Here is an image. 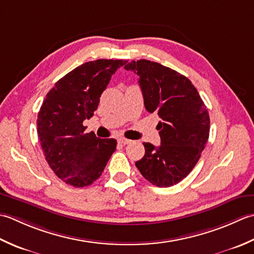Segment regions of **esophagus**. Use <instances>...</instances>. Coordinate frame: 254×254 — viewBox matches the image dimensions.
Listing matches in <instances>:
<instances>
[{
  "instance_id": "esophagus-1",
  "label": "esophagus",
  "mask_w": 254,
  "mask_h": 254,
  "mask_svg": "<svg viewBox=\"0 0 254 254\" xmlns=\"http://www.w3.org/2000/svg\"><path fill=\"white\" fill-rule=\"evenodd\" d=\"M118 141H120V143L122 144H128L131 142V140H129V139H126V138H120L118 139Z\"/></svg>"
}]
</instances>
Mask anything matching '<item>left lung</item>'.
Here are the masks:
<instances>
[{"label":"left lung","instance_id":"8db88e82","mask_svg":"<svg viewBox=\"0 0 254 254\" xmlns=\"http://www.w3.org/2000/svg\"><path fill=\"white\" fill-rule=\"evenodd\" d=\"M125 69L139 75L146 110L161 118V144L143 142L146 152L136 167L158 188L178 184L194 169L208 140V111L192 82L175 70L146 59L132 60Z\"/></svg>","mask_w":254,"mask_h":254}]
</instances>
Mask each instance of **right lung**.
Instances as JSON below:
<instances>
[{
    "label": "right lung",
    "mask_w": 254,
    "mask_h": 254,
    "mask_svg": "<svg viewBox=\"0 0 254 254\" xmlns=\"http://www.w3.org/2000/svg\"><path fill=\"white\" fill-rule=\"evenodd\" d=\"M125 60L98 59L76 66L57 82L43 102L37 132L49 167L66 184L84 188L101 177L115 139L85 132L83 122L94 115L100 97Z\"/></svg>",
    "instance_id": "add662e5"
}]
</instances>
